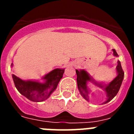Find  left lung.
Wrapping results in <instances>:
<instances>
[{
	"instance_id": "obj_1",
	"label": "left lung",
	"mask_w": 134,
	"mask_h": 134,
	"mask_svg": "<svg viewBox=\"0 0 134 134\" xmlns=\"http://www.w3.org/2000/svg\"><path fill=\"white\" fill-rule=\"evenodd\" d=\"M113 55L115 56L118 57V54H117L116 51L114 49H113ZM117 72H118V76L113 79L112 81L110 82L109 85H103L102 84L98 83L97 82L94 81V80H92L91 78L90 77V76L86 72V71L84 70H76V75H77V85L78 88H79V91H80L81 95L86 99V100L88 101V90L87 88V85L86 83L88 81H93L94 84L97 86H99L100 88H104L105 91L106 92L107 97V101H105V103L109 102L110 100H112L113 98L116 96V94H118L119 92V90L121 87V85L122 83L123 79L124 78V72L121 66L120 62H118V66H117Z\"/></svg>"
}]
</instances>
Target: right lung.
I'll return each mask as SVG.
<instances>
[{
  "instance_id": "add662e5",
  "label": "right lung",
  "mask_w": 134,
  "mask_h": 134,
  "mask_svg": "<svg viewBox=\"0 0 134 134\" xmlns=\"http://www.w3.org/2000/svg\"><path fill=\"white\" fill-rule=\"evenodd\" d=\"M64 72V69L53 70L43 78L45 80L43 83L32 80H23L15 74L12 76L15 87L21 94L31 101L41 102L46 100L55 91Z\"/></svg>"
}]
</instances>
